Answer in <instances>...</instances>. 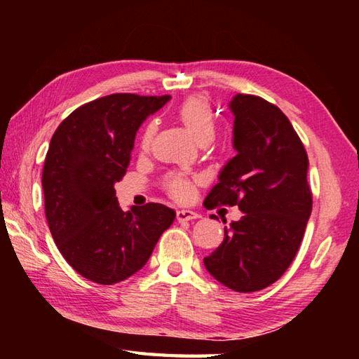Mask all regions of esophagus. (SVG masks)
Listing matches in <instances>:
<instances>
[{
    "label": "esophagus",
    "mask_w": 359,
    "mask_h": 359,
    "mask_svg": "<svg viewBox=\"0 0 359 359\" xmlns=\"http://www.w3.org/2000/svg\"><path fill=\"white\" fill-rule=\"evenodd\" d=\"M199 217H201V215L196 214V212H193V210H185V209L177 210V220H179V222L196 220V218H199Z\"/></svg>",
    "instance_id": "1"
}]
</instances>
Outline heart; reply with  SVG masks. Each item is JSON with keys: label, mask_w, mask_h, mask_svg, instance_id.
<instances>
[{"label": "heart", "mask_w": 359, "mask_h": 359, "mask_svg": "<svg viewBox=\"0 0 359 359\" xmlns=\"http://www.w3.org/2000/svg\"><path fill=\"white\" fill-rule=\"evenodd\" d=\"M177 117L185 126L187 131L194 137V141H204V139H212L215 133V115L212 111L210 102L204 96H188L177 107ZM155 133V123L145 126L141 136L142 147H149ZM166 190L177 199H188L193 193L191 180L185 174H169L166 177Z\"/></svg>", "instance_id": "obj_1"}]
</instances>
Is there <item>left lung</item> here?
<instances>
[{"instance_id":"1","label":"left lung","mask_w":359,"mask_h":359,"mask_svg":"<svg viewBox=\"0 0 359 359\" xmlns=\"http://www.w3.org/2000/svg\"><path fill=\"white\" fill-rule=\"evenodd\" d=\"M229 109L238 154L204 205H238L244 215L224 228L204 266L224 287L250 293L277 282L299 250L312 212L309 158L287 115L269 101L239 93Z\"/></svg>"}]
</instances>
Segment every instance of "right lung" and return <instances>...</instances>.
Masks as SVG:
<instances>
[{
    "label": "right lung",
    "mask_w": 359,
    "mask_h": 359,
    "mask_svg": "<svg viewBox=\"0 0 359 359\" xmlns=\"http://www.w3.org/2000/svg\"><path fill=\"white\" fill-rule=\"evenodd\" d=\"M171 96L114 93L77 107L53 133L42 169L46 218L60 253L82 277L112 285L147 263L175 212L149 203L120 209L139 126Z\"/></svg>",
    "instance_id": "add662e5"
}]
</instances>
